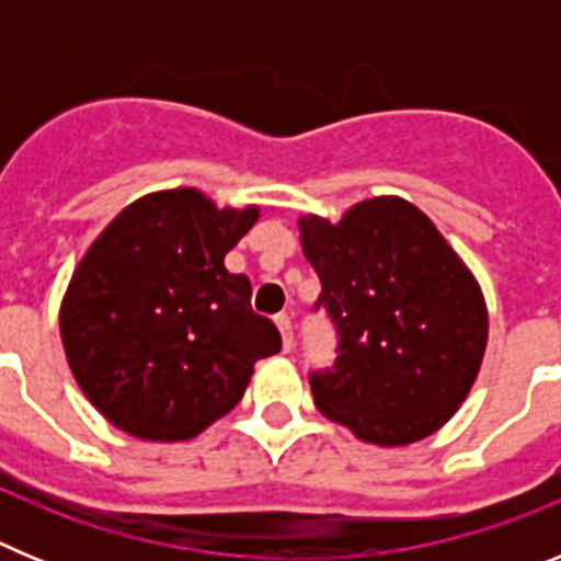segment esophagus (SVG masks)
Segmentation results:
<instances>
[{"instance_id": "34e87169", "label": "esophagus", "mask_w": 561, "mask_h": 561, "mask_svg": "<svg viewBox=\"0 0 561 561\" xmlns=\"http://www.w3.org/2000/svg\"><path fill=\"white\" fill-rule=\"evenodd\" d=\"M277 329H280V336H284V351H291V340H295V329H291V317L280 314L275 320Z\"/></svg>"}]
</instances>
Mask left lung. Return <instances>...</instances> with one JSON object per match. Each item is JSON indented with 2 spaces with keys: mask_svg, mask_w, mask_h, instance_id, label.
I'll return each instance as SVG.
<instances>
[{
  "mask_svg": "<svg viewBox=\"0 0 561 561\" xmlns=\"http://www.w3.org/2000/svg\"><path fill=\"white\" fill-rule=\"evenodd\" d=\"M300 241L323 286L314 311L336 331V359L309 374L317 410L379 447L433 435L472 388L489 340L472 272L396 196L359 202L340 225L306 216Z\"/></svg>",
  "mask_w": 561,
  "mask_h": 561,
  "instance_id": "obj_1",
  "label": "left lung"
}]
</instances>
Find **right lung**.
<instances>
[{
    "label": "right lung",
    "instance_id": "right-lung-1",
    "mask_svg": "<svg viewBox=\"0 0 561 561\" xmlns=\"http://www.w3.org/2000/svg\"><path fill=\"white\" fill-rule=\"evenodd\" d=\"M255 207L213 205L193 187L148 193L98 236L69 280L61 340L87 399L123 433L187 440L236 408L280 331L252 311L225 255Z\"/></svg>",
    "mask_w": 561,
    "mask_h": 561
}]
</instances>
